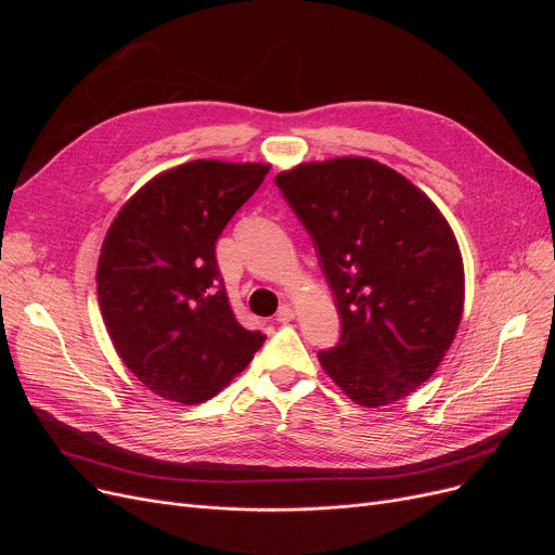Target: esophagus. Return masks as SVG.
<instances>
[{
    "instance_id": "esophagus-1",
    "label": "esophagus",
    "mask_w": 555,
    "mask_h": 555,
    "mask_svg": "<svg viewBox=\"0 0 555 555\" xmlns=\"http://www.w3.org/2000/svg\"><path fill=\"white\" fill-rule=\"evenodd\" d=\"M293 319H295V308L293 306H281L279 308V312H276V322L279 324H287V322H293Z\"/></svg>"
}]
</instances>
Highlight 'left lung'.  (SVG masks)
<instances>
[{"label":"left lung","instance_id":"1","mask_svg":"<svg viewBox=\"0 0 555 555\" xmlns=\"http://www.w3.org/2000/svg\"><path fill=\"white\" fill-rule=\"evenodd\" d=\"M317 245L341 337L319 364L362 406L414 393L463 314V258L439 207L369 157L299 164L274 178Z\"/></svg>","mask_w":555,"mask_h":555}]
</instances>
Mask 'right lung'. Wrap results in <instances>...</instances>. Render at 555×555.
Listing matches in <instances>:
<instances>
[{"instance_id":"obj_1","label":"right lung","mask_w":555,"mask_h":555,"mask_svg":"<svg viewBox=\"0 0 555 555\" xmlns=\"http://www.w3.org/2000/svg\"><path fill=\"white\" fill-rule=\"evenodd\" d=\"M270 164L195 159L145 182L112 220L96 293L109 339L153 393L197 404L251 362L266 335L238 324L216 241Z\"/></svg>"}]
</instances>
